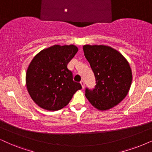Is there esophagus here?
I'll use <instances>...</instances> for the list:
<instances>
[{
	"instance_id": "34e87169",
	"label": "esophagus",
	"mask_w": 152,
	"mask_h": 152,
	"mask_svg": "<svg viewBox=\"0 0 152 152\" xmlns=\"http://www.w3.org/2000/svg\"><path fill=\"white\" fill-rule=\"evenodd\" d=\"M80 83L81 84V86H82V88H83V89L84 88H85V82L83 81V80H81V81L80 82Z\"/></svg>"
}]
</instances>
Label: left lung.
<instances>
[{
    "instance_id": "8db88e82",
    "label": "left lung",
    "mask_w": 152,
    "mask_h": 152,
    "mask_svg": "<svg viewBox=\"0 0 152 152\" xmlns=\"http://www.w3.org/2000/svg\"><path fill=\"white\" fill-rule=\"evenodd\" d=\"M83 48L96 80L95 88L86 89V98L99 110H108L127 95L132 83L131 69L121 54L109 46L86 45Z\"/></svg>"
}]
</instances>
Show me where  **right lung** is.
Returning a JSON list of instances; mask_svg holds the SVG:
<instances>
[{"instance_id": "right-lung-1", "label": "right lung", "mask_w": 152, "mask_h": 152, "mask_svg": "<svg viewBox=\"0 0 152 152\" xmlns=\"http://www.w3.org/2000/svg\"><path fill=\"white\" fill-rule=\"evenodd\" d=\"M78 50L74 45H55L41 50L32 59L26 71V83L31 97L40 107L59 110L81 89L67 68Z\"/></svg>"}]
</instances>
